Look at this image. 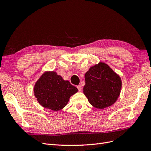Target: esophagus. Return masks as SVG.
Returning a JSON list of instances; mask_svg holds the SVG:
<instances>
[{"instance_id": "esophagus-1", "label": "esophagus", "mask_w": 151, "mask_h": 151, "mask_svg": "<svg viewBox=\"0 0 151 151\" xmlns=\"http://www.w3.org/2000/svg\"><path fill=\"white\" fill-rule=\"evenodd\" d=\"M77 89H78V90H79V91H81L82 90V87H81V86H77Z\"/></svg>"}]
</instances>
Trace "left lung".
<instances>
[{
    "mask_svg": "<svg viewBox=\"0 0 151 151\" xmlns=\"http://www.w3.org/2000/svg\"><path fill=\"white\" fill-rule=\"evenodd\" d=\"M84 94L91 105L104 109L115 103L120 94V76L103 62L91 67L85 74Z\"/></svg>",
    "mask_w": 151,
    "mask_h": 151,
    "instance_id": "8db88e82",
    "label": "left lung"
}]
</instances>
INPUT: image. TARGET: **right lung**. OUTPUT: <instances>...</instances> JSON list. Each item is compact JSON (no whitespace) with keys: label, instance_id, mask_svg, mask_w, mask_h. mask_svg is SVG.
I'll return each instance as SVG.
<instances>
[{"label":"right lung","instance_id":"right-lung-1","mask_svg":"<svg viewBox=\"0 0 151 151\" xmlns=\"http://www.w3.org/2000/svg\"><path fill=\"white\" fill-rule=\"evenodd\" d=\"M78 89L69 81H64L55 72L45 73L36 82L34 93L38 103L42 106L53 111L64 108L70 97Z\"/></svg>","mask_w":151,"mask_h":151}]
</instances>
